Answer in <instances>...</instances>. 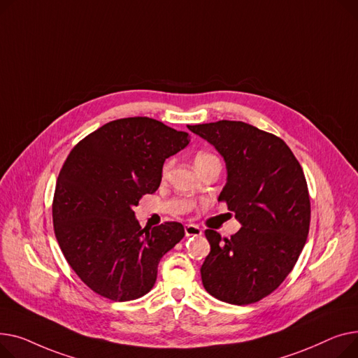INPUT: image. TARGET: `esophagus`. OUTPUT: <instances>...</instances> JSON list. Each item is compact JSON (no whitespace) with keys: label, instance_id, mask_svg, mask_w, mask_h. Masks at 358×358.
Returning a JSON list of instances; mask_svg holds the SVG:
<instances>
[{"label":"esophagus","instance_id":"1","mask_svg":"<svg viewBox=\"0 0 358 358\" xmlns=\"http://www.w3.org/2000/svg\"><path fill=\"white\" fill-rule=\"evenodd\" d=\"M185 234H186V237L201 236L202 234V229L198 225H195V224H186L185 225Z\"/></svg>","mask_w":358,"mask_h":358}]
</instances>
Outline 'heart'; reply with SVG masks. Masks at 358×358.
Returning a JSON list of instances; mask_svg holds the SVG:
<instances>
[{"instance_id": "heart-1", "label": "heart", "mask_w": 358, "mask_h": 358, "mask_svg": "<svg viewBox=\"0 0 358 358\" xmlns=\"http://www.w3.org/2000/svg\"><path fill=\"white\" fill-rule=\"evenodd\" d=\"M217 160H218V157H215L214 155L208 153V152H199V153H196V156H195V159H194L196 171H198V169H201V167H203V166L209 164V163L217 162ZM218 162H220V160H218ZM169 167H171V163H166V164H164V169H163V172L166 173L167 171H169Z\"/></svg>"}]
</instances>
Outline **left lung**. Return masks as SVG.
Wrapping results in <instances>:
<instances>
[{"instance_id":"obj_1","label":"left lung","mask_w":358,"mask_h":358,"mask_svg":"<svg viewBox=\"0 0 358 358\" xmlns=\"http://www.w3.org/2000/svg\"><path fill=\"white\" fill-rule=\"evenodd\" d=\"M224 157L227 183L218 201L243 225L231 238L206 229L211 244L201 278L214 298L255 303L278 289L306 243L310 202L302 167L287 144L243 121L187 125Z\"/></svg>"}]
</instances>
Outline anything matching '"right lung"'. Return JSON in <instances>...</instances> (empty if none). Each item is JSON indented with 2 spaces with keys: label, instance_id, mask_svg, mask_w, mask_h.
I'll list each match as a JSON object with an SVG mask.
<instances>
[{
  "label": "right lung",
  "instance_id": "add662e5",
  "mask_svg": "<svg viewBox=\"0 0 358 358\" xmlns=\"http://www.w3.org/2000/svg\"><path fill=\"white\" fill-rule=\"evenodd\" d=\"M189 134L149 117L121 118L79 141L63 163L53 198V227L80 280L115 302L155 286L160 259L185 236L180 222L141 228L133 208L157 191L163 163Z\"/></svg>",
  "mask_w": 358,
  "mask_h": 358
}]
</instances>
